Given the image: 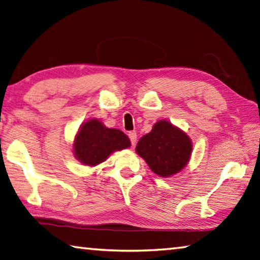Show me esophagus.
<instances>
[{
	"label": "esophagus",
	"instance_id": "1",
	"mask_svg": "<svg viewBox=\"0 0 260 260\" xmlns=\"http://www.w3.org/2000/svg\"><path fill=\"white\" fill-rule=\"evenodd\" d=\"M128 136H129L132 146H135L136 145V141H137V132L136 131H130L129 134H128Z\"/></svg>",
	"mask_w": 260,
	"mask_h": 260
}]
</instances>
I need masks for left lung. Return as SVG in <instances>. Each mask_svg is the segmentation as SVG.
Here are the masks:
<instances>
[{"mask_svg": "<svg viewBox=\"0 0 260 260\" xmlns=\"http://www.w3.org/2000/svg\"><path fill=\"white\" fill-rule=\"evenodd\" d=\"M136 153L145 159L155 174L170 178L188 165L192 141L183 130L170 121L159 120L150 132L141 137Z\"/></svg>", "mask_w": 260, "mask_h": 260, "instance_id": "left-lung-1", "label": "left lung"}]
</instances>
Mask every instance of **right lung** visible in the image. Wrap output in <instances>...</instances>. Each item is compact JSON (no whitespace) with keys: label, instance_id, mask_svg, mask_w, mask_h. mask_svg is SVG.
<instances>
[{"label":"right lung","instance_id":"add662e5","mask_svg":"<svg viewBox=\"0 0 260 260\" xmlns=\"http://www.w3.org/2000/svg\"><path fill=\"white\" fill-rule=\"evenodd\" d=\"M72 146L77 160L82 165L96 166L114 151L129 148L131 143L121 130L107 128L101 120L90 117L78 129Z\"/></svg>","mask_w":260,"mask_h":260}]
</instances>
